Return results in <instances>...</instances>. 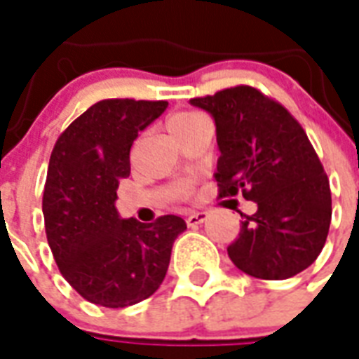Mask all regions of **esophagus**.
<instances>
[{
	"instance_id": "1",
	"label": "esophagus",
	"mask_w": 359,
	"mask_h": 359,
	"mask_svg": "<svg viewBox=\"0 0 359 359\" xmlns=\"http://www.w3.org/2000/svg\"><path fill=\"white\" fill-rule=\"evenodd\" d=\"M203 220H207L205 211H196V213L188 215L187 224H188V226H198V224H201Z\"/></svg>"
}]
</instances>
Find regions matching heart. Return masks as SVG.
<instances>
[{"instance_id": "obj_1", "label": "heart", "mask_w": 359, "mask_h": 359, "mask_svg": "<svg viewBox=\"0 0 359 359\" xmlns=\"http://www.w3.org/2000/svg\"><path fill=\"white\" fill-rule=\"evenodd\" d=\"M209 119L203 116V114L198 112H177L172 114L169 121H167V129L171 133V137H179L182 133L190 131L194 127L201 126V123H205Z\"/></svg>"}]
</instances>
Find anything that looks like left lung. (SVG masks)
<instances>
[{
    "label": "left lung",
    "instance_id": "obj_1",
    "mask_svg": "<svg viewBox=\"0 0 359 359\" xmlns=\"http://www.w3.org/2000/svg\"><path fill=\"white\" fill-rule=\"evenodd\" d=\"M211 114L220 158V198L241 194L257 203L228 245L230 261L261 280H287L306 270L325 245L331 188L314 146L285 106L251 85L190 100Z\"/></svg>",
    "mask_w": 359,
    "mask_h": 359
}]
</instances>
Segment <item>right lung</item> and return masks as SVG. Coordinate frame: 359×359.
<instances>
[{"instance_id":"right-lung-1","label":"right lung","mask_w":359,"mask_h":359,"mask_svg":"<svg viewBox=\"0 0 359 359\" xmlns=\"http://www.w3.org/2000/svg\"><path fill=\"white\" fill-rule=\"evenodd\" d=\"M167 100L106 98L74 119L55 142L43 190L47 241L60 274L85 301L126 308L158 291L172 241L187 230L177 215L144 224L119 219L114 201L131 172V146Z\"/></svg>"}]
</instances>
